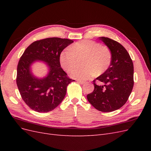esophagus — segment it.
<instances>
[{
  "mask_svg": "<svg viewBox=\"0 0 151 151\" xmlns=\"http://www.w3.org/2000/svg\"><path fill=\"white\" fill-rule=\"evenodd\" d=\"M77 82H78V83H79V84H83L85 83V82H84V81H77Z\"/></svg>",
  "mask_w": 151,
  "mask_h": 151,
  "instance_id": "1",
  "label": "esophagus"
}]
</instances>
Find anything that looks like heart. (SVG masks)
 I'll return each instance as SVG.
<instances>
[{
	"mask_svg": "<svg viewBox=\"0 0 151 151\" xmlns=\"http://www.w3.org/2000/svg\"><path fill=\"white\" fill-rule=\"evenodd\" d=\"M82 58L84 67L72 70L70 75L74 79L86 81L106 72L111 64L112 55L108 47L92 40H84L61 54V65L69 72L77 66L79 59Z\"/></svg>",
	"mask_w": 151,
	"mask_h": 151,
	"instance_id": "obj_1",
	"label": "heart"
}]
</instances>
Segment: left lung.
Here are the masks:
<instances>
[{"label": "left lung", "instance_id": "obj_1", "mask_svg": "<svg viewBox=\"0 0 151 151\" xmlns=\"http://www.w3.org/2000/svg\"><path fill=\"white\" fill-rule=\"evenodd\" d=\"M99 40L110 50L111 62L108 70L96 79L104 85L94 83V89L87 98L98 110L111 112L123 106L129 98L134 83V65L120 43L106 37H99Z\"/></svg>", "mask_w": 151, "mask_h": 151}]
</instances>
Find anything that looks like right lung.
<instances>
[{
    "label": "right lung",
    "mask_w": 151,
    "mask_h": 151,
    "mask_svg": "<svg viewBox=\"0 0 151 151\" xmlns=\"http://www.w3.org/2000/svg\"><path fill=\"white\" fill-rule=\"evenodd\" d=\"M73 42L69 39L48 38L34 42L25 50L18 62L16 83L22 99L31 109L48 112L65 98L67 86L74 81L62 68L60 56ZM36 60L47 63L49 73L46 77L40 79L32 74L30 66Z\"/></svg>",
    "instance_id": "add662e5"
}]
</instances>
